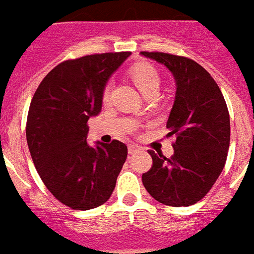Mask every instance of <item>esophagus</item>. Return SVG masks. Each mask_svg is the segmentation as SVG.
<instances>
[{"label": "esophagus", "mask_w": 254, "mask_h": 254, "mask_svg": "<svg viewBox=\"0 0 254 254\" xmlns=\"http://www.w3.org/2000/svg\"><path fill=\"white\" fill-rule=\"evenodd\" d=\"M139 147L137 146V145H130V146L127 147V153H129V154H134V153H137Z\"/></svg>", "instance_id": "34e87169"}]
</instances>
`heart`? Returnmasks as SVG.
I'll return each instance as SVG.
<instances>
[{
	"mask_svg": "<svg viewBox=\"0 0 254 254\" xmlns=\"http://www.w3.org/2000/svg\"><path fill=\"white\" fill-rule=\"evenodd\" d=\"M129 73H130L135 85L139 88V91L142 92L143 95H147L153 91H158L159 73L151 64H147V63L134 64L133 67H130ZM109 93H111V89H109V85H107L103 89L104 101L109 99Z\"/></svg>",
	"mask_w": 254,
	"mask_h": 254,
	"instance_id": "heart-1",
	"label": "heart"
}]
</instances>
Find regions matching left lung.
Here are the masks:
<instances>
[{"instance_id": "8db88e82", "label": "left lung", "mask_w": 254, "mask_h": 254, "mask_svg": "<svg viewBox=\"0 0 254 254\" xmlns=\"http://www.w3.org/2000/svg\"><path fill=\"white\" fill-rule=\"evenodd\" d=\"M171 71L177 84L175 101L166 127L175 135L174 154L166 158L149 150L151 169L142 183L155 200L187 207L203 199L224 169L231 125L220 88L192 59L166 53H141Z\"/></svg>"}]
</instances>
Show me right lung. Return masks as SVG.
Segmentation results:
<instances>
[{"label": "right lung", "mask_w": 254, "mask_h": 254, "mask_svg": "<svg viewBox=\"0 0 254 254\" xmlns=\"http://www.w3.org/2000/svg\"><path fill=\"white\" fill-rule=\"evenodd\" d=\"M129 55L95 54L62 62L33 96L26 124L30 154L47 190L69 208L104 204L127 161V145L117 139L89 146L87 123L100 113L108 79Z\"/></svg>", "instance_id": "obj_1"}]
</instances>
